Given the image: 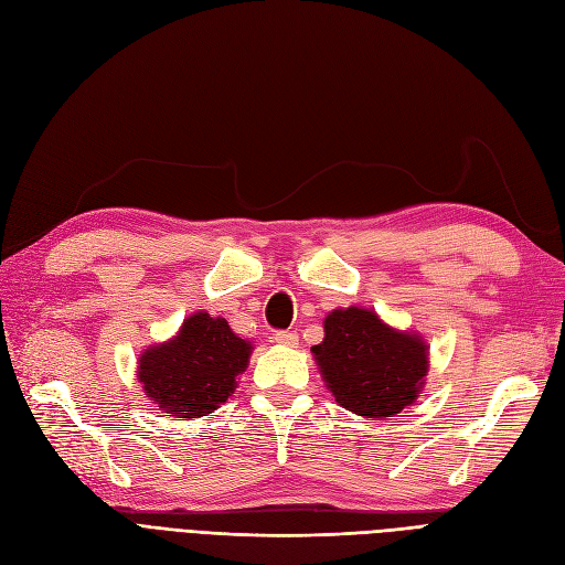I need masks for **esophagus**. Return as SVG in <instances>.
I'll return each instance as SVG.
<instances>
[{
	"label": "esophagus",
	"mask_w": 565,
	"mask_h": 565,
	"mask_svg": "<svg viewBox=\"0 0 565 565\" xmlns=\"http://www.w3.org/2000/svg\"><path fill=\"white\" fill-rule=\"evenodd\" d=\"M273 339H276L278 344H282V347H295L299 341L297 332H292V330H278L276 334H273Z\"/></svg>",
	"instance_id": "34e87169"
}]
</instances>
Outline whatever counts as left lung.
Masks as SVG:
<instances>
[{"label": "left lung", "mask_w": 565, "mask_h": 565, "mask_svg": "<svg viewBox=\"0 0 565 565\" xmlns=\"http://www.w3.org/2000/svg\"><path fill=\"white\" fill-rule=\"evenodd\" d=\"M311 351L334 401L361 417L398 415L429 370L417 334L391 330L358 306L324 318V339Z\"/></svg>", "instance_id": "obj_1"}]
</instances>
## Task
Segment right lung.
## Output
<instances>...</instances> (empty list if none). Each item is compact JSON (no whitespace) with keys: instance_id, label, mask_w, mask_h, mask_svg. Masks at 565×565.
I'll return each mask as SVG.
<instances>
[{"instance_id":"add662e5","label":"right lung","mask_w":565,"mask_h":565,"mask_svg":"<svg viewBox=\"0 0 565 565\" xmlns=\"http://www.w3.org/2000/svg\"><path fill=\"white\" fill-rule=\"evenodd\" d=\"M249 351V341L237 337L224 318L195 313L177 339L141 355L139 382L169 417H204L228 401Z\"/></svg>"}]
</instances>
